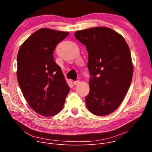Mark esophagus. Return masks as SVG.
Instances as JSON below:
<instances>
[{
  "instance_id": "34e87169",
  "label": "esophagus",
  "mask_w": 152,
  "mask_h": 152,
  "mask_svg": "<svg viewBox=\"0 0 152 152\" xmlns=\"http://www.w3.org/2000/svg\"><path fill=\"white\" fill-rule=\"evenodd\" d=\"M80 82V80H75V81H73V84H74V85H77V84H79Z\"/></svg>"
}]
</instances>
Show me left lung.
<instances>
[{"instance_id":"left-lung-1","label":"left lung","mask_w":152,"mask_h":152,"mask_svg":"<svg viewBox=\"0 0 152 152\" xmlns=\"http://www.w3.org/2000/svg\"><path fill=\"white\" fill-rule=\"evenodd\" d=\"M75 37L88 53L91 78L86 107L96 115H107L121 105L131 83L129 48L121 35L107 27L77 31Z\"/></svg>"}]
</instances>
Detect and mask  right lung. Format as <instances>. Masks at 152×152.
Wrapping results in <instances>:
<instances>
[{"label": "right lung", "mask_w": 152, "mask_h": 152, "mask_svg": "<svg viewBox=\"0 0 152 152\" xmlns=\"http://www.w3.org/2000/svg\"><path fill=\"white\" fill-rule=\"evenodd\" d=\"M67 31L43 28L23 42L17 56V79L27 103L35 112L50 117L60 112L70 91L54 50Z\"/></svg>", "instance_id": "right-lung-1"}]
</instances>
